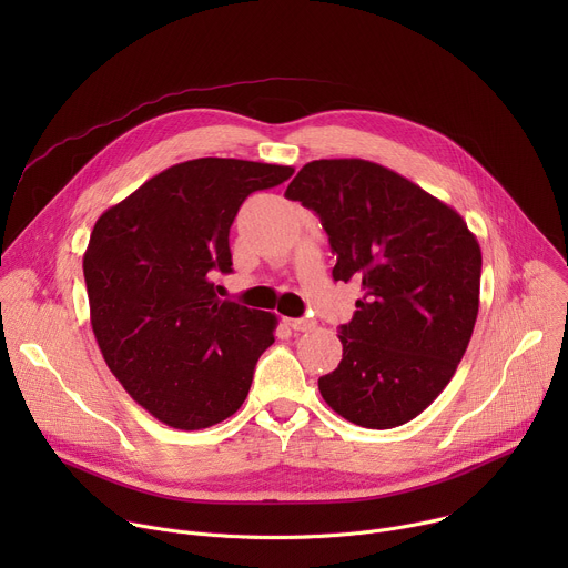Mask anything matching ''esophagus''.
<instances>
[{"instance_id":"esophagus-1","label":"esophagus","mask_w":568,"mask_h":568,"mask_svg":"<svg viewBox=\"0 0 568 568\" xmlns=\"http://www.w3.org/2000/svg\"><path fill=\"white\" fill-rule=\"evenodd\" d=\"M285 323L296 333H307L314 328V321H310V318H285Z\"/></svg>"}]
</instances>
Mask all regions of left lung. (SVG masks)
Returning <instances> with one entry per match:
<instances>
[{"label": "left lung", "mask_w": 568, "mask_h": 568, "mask_svg": "<svg viewBox=\"0 0 568 568\" xmlns=\"http://www.w3.org/2000/svg\"><path fill=\"white\" fill-rule=\"evenodd\" d=\"M285 195L312 209L335 281L364 296L342 326L339 366L318 390L342 418L393 429L420 416L460 364L478 314L480 247L445 202L366 159H316Z\"/></svg>", "instance_id": "left-lung-1"}]
</instances>
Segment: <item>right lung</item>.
Listing matches in <instances>:
<instances>
[{
	"label": "right lung",
	"instance_id": "obj_1",
	"mask_svg": "<svg viewBox=\"0 0 568 568\" xmlns=\"http://www.w3.org/2000/svg\"><path fill=\"white\" fill-rule=\"evenodd\" d=\"M292 166L202 156L161 171L94 224L83 256L92 331L132 399L169 427L195 432L233 416L276 314L220 301L211 272H231L229 229L254 191Z\"/></svg>",
	"mask_w": 568,
	"mask_h": 568
}]
</instances>
